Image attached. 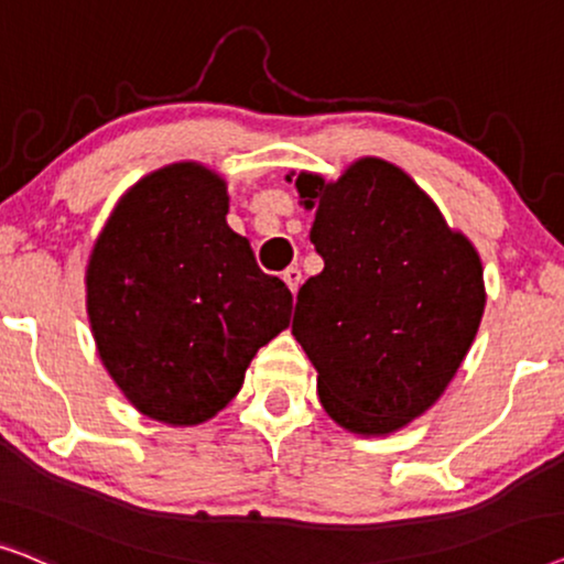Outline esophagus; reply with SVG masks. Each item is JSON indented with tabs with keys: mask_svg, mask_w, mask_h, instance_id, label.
<instances>
[{
	"mask_svg": "<svg viewBox=\"0 0 564 564\" xmlns=\"http://www.w3.org/2000/svg\"><path fill=\"white\" fill-rule=\"evenodd\" d=\"M283 281H286L291 294H296L299 286H302V270H299L296 265H289L286 270H283Z\"/></svg>",
	"mask_w": 564,
	"mask_h": 564,
	"instance_id": "esophagus-1",
	"label": "esophagus"
}]
</instances>
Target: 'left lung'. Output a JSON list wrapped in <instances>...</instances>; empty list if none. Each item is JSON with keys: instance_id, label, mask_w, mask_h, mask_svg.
Returning a JSON list of instances; mask_svg holds the SVG:
<instances>
[{"instance_id": "8db88e82", "label": "left lung", "mask_w": 564, "mask_h": 564, "mask_svg": "<svg viewBox=\"0 0 564 564\" xmlns=\"http://www.w3.org/2000/svg\"><path fill=\"white\" fill-rule=\"evenodd\" d=\"M314 208L322 273L299 289L291 333L317 369L322 408L356 435L431 410L485 314L482 260L397 164L360 156L337 180L289 172Z\"/></svg>"}]
</instances>
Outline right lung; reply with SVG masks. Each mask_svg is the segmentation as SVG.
Instances as JSON below:
<instances>
[{
    "label": "right lung",
    "instance_id": "right-lung-1",
    "mask_svg": "<svg viewBox=\"0 0 564 564\" xmlns=\"http://www.w3.org/2000/svg\"><path fill=\"white\" fill-rule=\"evenodd\" d=\"M227 180L200 162L149 172L120 195L87 260L102 366L141 415L200 425L235 400L291 291L227 224Z\"/></svg>",
    "mask_w": 564,
    "mask_h": 564
}]
</instances>
